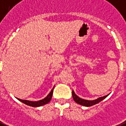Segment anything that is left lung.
<instances>
[{"label":"left lung","mask_w":126,"mask_h":126,"mask_svg":"<svg viewBox=\"0 0 126 126\" xmlns=\"http://www.w3.org/2000/svg\"><path fill=\"white\" fill-rule=\"evenodd\" d=\"M109 94H107L106 96H102V97H99V98H96L95 100H85V99H83V98H79L78 95H76V94L74 93V91H72V96H73V98H74V101L77 103L79 105H83V106H85V107H91V106H93V105H96L97 103H100V101H102L103 99H105Z\"/></svg>","instance_id":"left-lung-1"}]
</instances>
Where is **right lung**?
<instances>
[{"label":"right lung","mask_w":126,"mask_h":126,"mask_svg":"<svg viewBox=\"0 0 126 126\" xmlns=\"http://www.w3.org/2000/svg\"><path fill=\"white\" fill-rule=\"evenodd\" d=\"M53 89H54V88L52 89V90H51V91L50 92L49 94H48L45 98H43V99H42V100H38V101H30V100H22V99H20V98H17L19 100V101H21V103H24V104H26V105H28V106H30V107H41V106H43V105L47 104V103H48L50 101L51 98H52V94H53Z\"/></svg>","instance_id":"right-lung-1"}]
</instances>
